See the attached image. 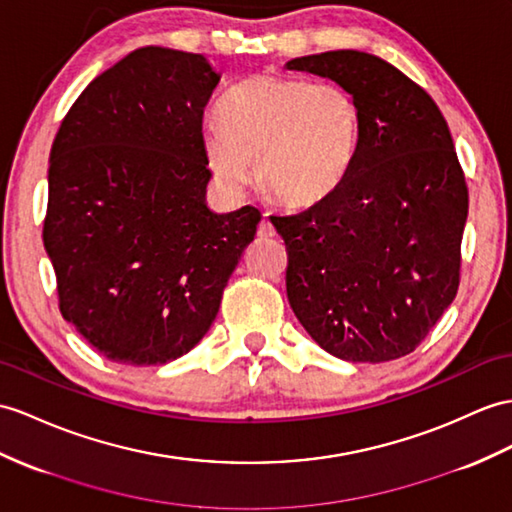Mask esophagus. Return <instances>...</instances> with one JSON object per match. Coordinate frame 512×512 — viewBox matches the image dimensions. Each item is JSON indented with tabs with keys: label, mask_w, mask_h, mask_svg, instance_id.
Returning <instances> with one entry per match:
<instances>
[{
	"label": "esophagus",
	"mask_w": 512,
	"mask_h": 512,
	"mask_svg": "<svg viewBox=\"0 0 512 512\" xmlns=\"http://www.w3.org/2000/svg\"><path fill=\"white\" fill-rule=\"evenodd\" d=\"M258 236H260V239H271V236H276V228H273V223L269 221L267 213H265L263 221L258 223Z\"/></svg>",
	"instance_id": "obj_1"
}]
</instances>
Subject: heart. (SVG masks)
Listing matches in <instances>:
<instances>
[{
    "mask_svg": "<svg viewBox=\"0 0 512 512\" xmlns=\"http://www.w3.org/2000/svg\"><path fill=\"white\" fill-rule=\"evenodd\" d=\"M217 121L204 130L202 149L228 193L245 189L256 160L269 197L308 208L339 191L354 167L360 112L354 95L334 80L258 73L226 95Z\"/></svg>",
    "mask_w": 512,
    "mask_h": 512,
    "instance_id": "b5f03b06",
    "label": "heart"
}]
</instances>
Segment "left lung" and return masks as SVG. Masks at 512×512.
Masks as SVG:
<instances>
[{
	"label": "left lung",
	"instance_id": "8db88e82",
	"mask_svg": "<svg viewBox=\"0 0 512 512\" xmlns=\"http://www.w3.org/2000/svg\"><path fill=\"white\" fill-rule=\"evenodd\" d=\"M286 67L343 84L360 112L341 189L304 213L271 217L289 256V304L336 358H402L460 284L469 193L450 128L417 82L373 54L339 49Z\"/></svg>",
	"mask_w": 512,
	"mask_h": 512
}]
</instances>
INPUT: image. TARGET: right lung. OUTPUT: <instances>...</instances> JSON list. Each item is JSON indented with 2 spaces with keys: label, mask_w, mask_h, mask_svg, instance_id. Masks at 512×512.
Here are the masks:
<instances>
[{
  "label": "right lung",
  "mask_w": 512,
  "mask_h": 512,
  "mask_svg": "<svg viewBox=\"0 0 512 512\" xmlns=\"http://www.w3.org/2000/svg\"><path fill=\"white\" fill-rule=\"evenodd\" d=\"M217 84L202 54L134 49L56 132L43 243L58 308L112 363L165 365L202 341L254 241L258 208L206 206L202 123Z\"/></svg>",
  "instance_id": "1"
}]
</instances>
